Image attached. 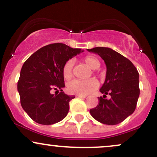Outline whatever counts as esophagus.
Here are the masks:
<instances>
[{
    "mask_svg": "<svg viewBox=\"0 0 157 157\" xmlns=\"http://www.w3.org/2000/svg\"><path fill=\"white\" fill-rule=\"evenodd\" d=\"M76 97H78V98H86V95H80V94H77Z\"/></svg>",
    "mask_w": 157,
    "mask_h": 157,
    "instance_id": "1",
    "label": "esophagus"
}]
</instances>
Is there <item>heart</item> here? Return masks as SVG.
Returning a JSON list of instances; mask_svg holds the SVG:
<instances>
[{
    "mask_svg": "<svg viewBox=\"0 0 157 157\" xmlns=\"http://www.w3.org/2000/svg\"><path fill=\"white\" fill-rule=\"evenodd\" d=\"M84 63L92 69H97L100 66V63L97 57L94 56H86L83 58ZM73 60H68L65 63L63 67V75L66 80H70L73 76ZM98 87V82L94 79H89L87 80H73L67 84L68 92L75 94L86 95L94 91Z\"/></svg>",
    "mask_w": 157,
    "mask_h": 157,
    "instance_id": "heart-1",
    "label": "heart"
}]
</instances>
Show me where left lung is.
<instances>
[{
  "label": "left lung",
  "instance_id": "1",
  "mask_svg": "<svg viewBox=\"0 0 157 157\" xmlns=\"http://www.w3.org/2000/svg\"><path fill=\"white\" fill-rule=\"evenodd\" d=\"M101 57L106 65L105 82L100 89L97 107L90 109L93 118L101 123L113 125L120 123L136 109L140 96L139 73L128 58L107 47L88 49ZM111 96L110 99L106 95Z\"/></svg>",
  "mask_w": 157,
  "mask_h": 157
}]
</instances>
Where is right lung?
Here are the masks:
<instances>
[{"label":"right lung","mask_w":157,"mask_h":157,"mask_svg":"<svg viewBox=\"0 0 157 157\" xmlns=\"http://www.w3.org/2000/svg\"><path fill=\"white\" fill-rule=\"evenodd\" d=\"M83 51L64 44L45 46L23 63L17 82L23 109L32 120L41 125H52L66 117L70 100L75 98L63 91L65 87L63 67L65 63ZM53 90H60L53 95Z\"/></svg>","instance_id":"add662e5"}]
</instances>
